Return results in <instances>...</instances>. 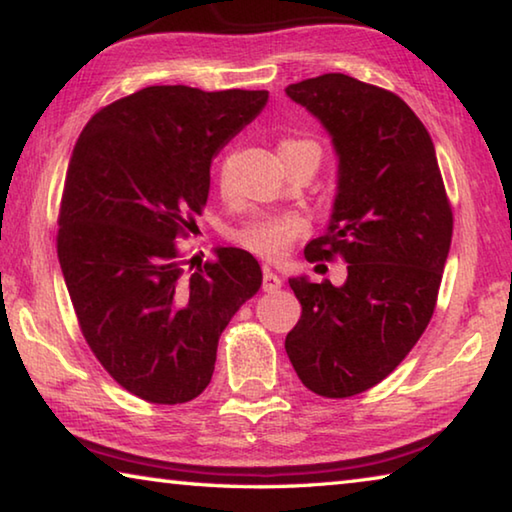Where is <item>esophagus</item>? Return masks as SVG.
Masks as SVG:
<instances>
[{
    "instance_id": "34e87169",
    "label": "esophagus",
    "mask_w": 512,
    "mask_h": 512,
    "mask_svg": "<svg viewBox=\"0 0 512 512\" xmlns=\"http://www.w3.org/2000/svg\"><path fill=\"white\" fill-rule=\"evenodd\" d=\"M262 289H264L266 293H275V291L282 289L280 275L273 273L271 268H264V287H262Z\"/></svg>"
}]
</instances>
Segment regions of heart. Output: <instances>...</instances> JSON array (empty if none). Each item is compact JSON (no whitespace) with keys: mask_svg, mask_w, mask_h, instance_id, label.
Returning a JSON list of instances; mask_svg holds the SVG:
<instances>
[{"mask_svg":"<svg viewBox=\"0 0 512 512\" xmlns=\"http://www.w3.org/2000/svg\"><path fill=\"white\" fill-rule=\"evenodd\" d=\"M302 153H318L320 149L316 142L305 140V137H287L280 142V158L287 160L293 155ZM305 230V221L298 214H266L259 219L246 223L235 239L237 244L244 246L250 253H255L264 259H280L289 253L300 232Z\"/></svg>","mask_w":512,"mask_h":512,"instance_id":"heart-1","label":"heart"}]
</instances>
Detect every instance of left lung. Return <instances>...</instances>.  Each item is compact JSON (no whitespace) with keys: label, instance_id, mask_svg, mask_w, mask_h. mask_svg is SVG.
<instances>
[{"label":"left lung","instance_id":"8db88e82","mask_svg":"<svg viewBox=\"0 0 512 512\" xmlns=\"http://www.w3.org/2000/svg\"><path fill=\"white\" fill-rule=\"evenodd\" d=\"M284 92L323 124L339 158L327 230L305 255L350 264L341 287L289 277L302 316L284 348L309 391L350 397L391 375L427 329L452 207L427 128L397 94L348 74Z\"/></svg>","mask_w":512,"mask_h":512}]
</instances>
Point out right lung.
I'll use <instances>...</instances> for the list:
<instances>
[{"label":"right lung","instance_id":"1","mask_svg":"<svg viewBox=\"0 0 512 512\" xmlns=\"http://www.w3.org/2000/svg\"><path fill=\"white\" fill-rule=\"evenodd\" d=\"M266 90L151 85L101 108L69 158L58 259L94 357L128 393L183 404L210 384L230 318L262 287L241 248L185 271L176 237L210 194V167L264 110Z\"/></svg>","mask_w":512,"mask_h":512}]
</instances>
